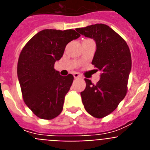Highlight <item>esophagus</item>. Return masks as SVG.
I'll use <instances>...</instances> for the list:
<instances>
[{
  "label": "esophagus",
  "mask_w": 150,
  "mask_h": 150,
  "mask_svg": "<svg viewBox=\"0 0 150 150\" xmlns=\"http://www.w3.org/2000/svg\"><path fill=\"white\" fill-rule=\"evenodd\" d=\"M74 77L75 79H78V78H81L82 76L79 73H74Z\"/></svg>",
  "instance_id": "esophagus-1"
}]
</instances>
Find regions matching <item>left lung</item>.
Masks as SVG:
<instances>
[{
    "instance_id": "1",
    "label": "left lung",
    "mask_w": 150,
    "mask_h": 150,
    "mask_svg": "<svg viewBox=\"0 0 150 150\" xmlns=\"http://www.w3.org/2000/svg\"><path fill=\"white\" fill-rule=\"evenodd\" d=\"M80 34L92 38L97 50L91 64L101 71L96 84L85 79L86 87L80 95L85 109L98 119L110 114L123 100L128 91L132 69V56L127 43L111 28L95 24L76 28Z\"/></svg>"
}]
</instances>
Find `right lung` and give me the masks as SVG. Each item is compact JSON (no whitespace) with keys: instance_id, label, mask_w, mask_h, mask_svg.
<instances>
[{"instance_id":"obj_1","label":"right lung","mask_w":150,"mask_h":150,"mask_svg":"<svg viewBox=\"0 0 150 150\" xmlns=\"http://www.w3.org/2000/svg\"><path fill=\"white\" fill-rule=\"evenodd\" d=\"M79 37L73 29H45L36 34L21 51L17 74L22 97L29 109L40 119L52 120L63 110L74 76H61L54 64L61 59L67 43Z\"/></svg>"}]
</instances>
